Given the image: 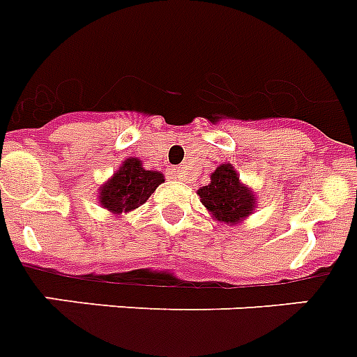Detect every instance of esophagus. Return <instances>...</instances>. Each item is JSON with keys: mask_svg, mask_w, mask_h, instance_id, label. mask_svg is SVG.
<instances>
[{"mask_svg": "<svg viewBox=\"0 0 357 357\" xmlns=\"http://www.w3.org/2000/svg\"><path fill=\"white\" fill-rule=\"evenodd\" d=\"M171 173H173V176H175V178H184V176H186V171H184V167H176V169H173Z\"/></svg>", "mask_w": 357, "mask_h": 357, "instance_id": "1", "label": "esophagus"}]
</instances>
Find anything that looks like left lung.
I'll list each match as a JSON object with an SVG mask.
<instances>
[{
    "label": "left lung",
    "mask_w": 357,
    "mask_h": 357,
    "mask_svg": "<svg viewBox=\"0 0 357 357\" xmlns=\"http://www.w3.org/2000/svg\"><path fill=\"white\" fill-rule=\"evenodd\" d=\"M201 202L218 221L236 225L252 213L256 199L249 188L239 182L230 164L219 165L210 176V184L199 190Z\"/></svg>",
    "instance_id": "8db88e82"
}]
</instances>
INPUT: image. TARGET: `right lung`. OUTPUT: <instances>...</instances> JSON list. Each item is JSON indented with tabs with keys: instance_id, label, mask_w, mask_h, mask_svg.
<instances>
[{
	"instance_id": "add662e5",
	"label": "right lung",
	"mask_w": 357,
	"mask_h": 357,
	"mask_svg": "<svg viewBox=\"0 0 357 357\" xmlns=\"http://www.w3.org/2000/svg\"><path fill=\"white\" fill-rule=\"evenodd\" d=\"M162 182L160 171H147L138 158H127L101 188L99 202L112 213H127L144 204Z\"/></svg>"
}]
</instances>
